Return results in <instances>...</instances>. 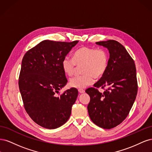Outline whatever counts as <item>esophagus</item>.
Returning <instances> with one entry per match:
<instances>
[{"label":"esophagus","instance_id":"1","mask_svg":"<svg viewBox=\"0 0 152 152\" xmlns=\"http://www.w3.org/2000/svg\"><path fill=\"white\" fill-rule=\"evenodd\" d=\"M79 93L80 94H82V93H85V91L84 89H79Z\"/></svg>","mask_w":152,"mask_h":152}]
</instances>
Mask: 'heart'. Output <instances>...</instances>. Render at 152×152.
I'll return each mask as SVG.
<instances>
[{
	"label": "heart",
	"instance_id": "1",
	"mask_svg": "<svg viewBox=\"0 0 152 152\" xmlns=\"http://www.w3.org/2000/svg\"><path fill=\"white\" fill-rule=\"evenodd\" d=\"M82 65L81 72L83 74L73 77L69 81L72 87L79 89L93 84L94 77L99 79L103 76L108 66V54L102 48L83 46L76 50L73 58L66 56L61 63L64 72L68 76L75 73L77 65Z\"/></svg>",
	"mask_w": 152,
	"mask_h": 152
}]
</instances>
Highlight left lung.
I'll return each instance as SVG.
<instances>
[{
  "label": "left lung",
  "mask_w": 152,
  "mask_h": 152,
  "mask_svg": "<svg viewBox=\"0 0 152 152\" xmlns=\"http://www.w3.org/2000/svg\"><path fill=\"white\" fill-rule=\"evenodd\" d=\"M109 50L107 70L94 87L86 90L90 96L87 106L91 121L103 129L113 128L127 117L136 98L137 82L134 61L126 48L114 40L96 42ZM99 87H107L103 94Z\"/></svg>",
  "instance_id": "obj_1"
}]
</instances>
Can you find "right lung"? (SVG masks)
<instances>
[{"label": "right lung", "instance_id": "1", "mask_svg": "<svg viewBox=\"0 0 152 152\" xmlns=\"http://www.w3.org/2000/svg\"><path fill=\"white\" fill-rule=\"evenodd\" d=\"M79 42L45 40L27 51L22 59L19 88L26 112L38 125L54 129L66 122L78 90L57 95L67 83L61 63Z\"/></svg>", "mask_w": 152, "mask_h": 152}]
</instances>
